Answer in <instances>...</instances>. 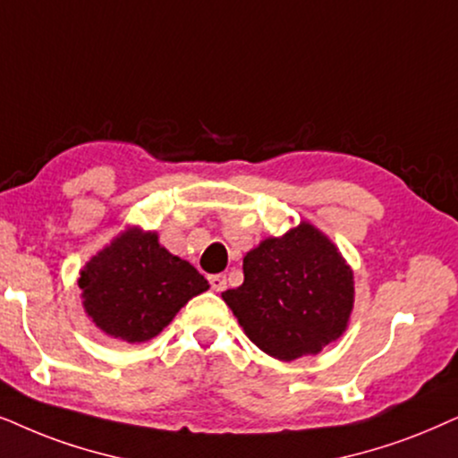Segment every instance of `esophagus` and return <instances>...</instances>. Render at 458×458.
I'll list each match as a JSON object with an SVG mask.
<instances>
[{
	"label": "esophagus",
	"mask_w": 458,
	"mask_h": 458,
	"mask_svg": "<svg viewBox=\"0 0 458 458\" xmlns=\"http://www.w3.org/2000/svg\"><path fill=\"white\" fill-rule=\"evenodd\" d=\"M208 282H210V286L215 293H223V290L227 288V277L225 276H210L208 277Z\"/></svg>",
	"instance_id": "34e87169"
}]
</instances>
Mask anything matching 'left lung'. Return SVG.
I'll return each instance as SVG.
<instances>
[{"label": "left lung", "instance_id": "8db88e82", "mask_svg": "<svg viewBox=\"0 0 458 458\" xmlns=\"http://www.w3.org/2000/svg\"><path fill=\"white\" fill-rule=\"evenodd\" d=\"M246 336L271 358L316 355L347 328L353 271L338 248L309 223L267 237L243 257V284L225 290Z\"/></svg>", "mask_w": 458, "mask_h": 458}]
</instances>
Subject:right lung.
<instances>
[{
    "label": "right lung",
    "instance_id": "obj_1",
    "mask_svg": "<svg viewBox=\"0 0 458 458\" xmlns=\"http://www.w3.org/2000/svg\"><path fill=\"white\" fill-rule=\"evenodd\" d=\"M77 284L88 318L126 343L157 336L178 309L210 288L191 263L165 250L156 231L139 227L126 229L88 260Z\"/></svg>",
    "mask_w": 458,
    "mask_h": 458
}]
</instances>
